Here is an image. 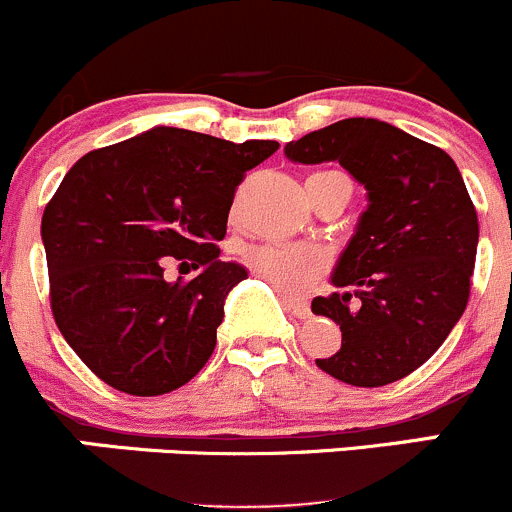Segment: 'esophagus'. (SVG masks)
Masks as SVG:
<instances>
[{
	"instance_id": "obj_1",
	"label": "esophagus",
	"mask_w": 512,
	"mask_h": 512,
	"mask_svg": "<svg viewBox=\"0 0 512 512\" xmlns=\"http://www.w3.org/2000/svg\"><path fill=\"white\" fill-rule=\"evenodd\" d=\"M281 301H283V306H286L288 311L293 313V316L306 318L308 313H311V303H308L306 296H298V293L281 291Z\"/></svg>"
}]
</instances>
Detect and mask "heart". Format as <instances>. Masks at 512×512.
<instances>
[{
  "label": "heart",
  "mask_w": 512,
  "mask_h": 512,
  "mask_svg": "<svg viewBox=\"0 0 512 512\" xmlns=\"http://www.w3.org/2000/svg\"><path fill=\"white\" fill-rule=\"evenodd\" d=\"M249 266L281 291H298L323 271L326 258L308 244H263L249 251Z\"/></svg>",
  "instance_id": "1"
}]
</instances>
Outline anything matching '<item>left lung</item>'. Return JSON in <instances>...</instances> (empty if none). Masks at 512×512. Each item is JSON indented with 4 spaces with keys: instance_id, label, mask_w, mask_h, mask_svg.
<instances>
[{
    "instance_id": "8db88e82",
    "label": "left lung",
    "mask_w": 512,
    "mask_h": 512,
    "mask_svg": "<svg viewBox=\"0 0 512 512\" xmlns=\"http://www.w3.org/2000/svg\"><path fill=\"white\" fill-rule=\"evenodd\" d=\"M293 164L338 161L366 189V211L311 311L341 326L316 366L348 386L401 381L428 361L465 311L478 214L455 161L378 119L336 121L288 141Z\"/></svg>"
}]
</instances>
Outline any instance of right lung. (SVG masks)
Masks as SVG:
<instances>
[{
    "instance_id": "1",
    "label": "right lung",
    "mask_w": 512,
    "mask_h": 512,
    "mask_svg": "<svg viewBox=\"0 0 512 512\" xmlns=\"http://www.w3.org/2000/svg\"><path fill=\"white\" fill-rule=\"evenodd\" d=\"M278 141L244 144L154 126L89 151L42 216L52 313L79 358L116 391L161 396L189 383L216 346L231 288L221 261L234 191ZM166 255L200 276L166 282Z\"/></svg>"
}]
</instances>
